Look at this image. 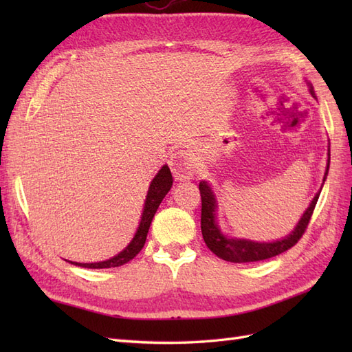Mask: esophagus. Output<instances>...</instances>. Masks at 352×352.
<instances>
[{"mask_svg": "<svg viewBox=\"0 0 352 352\" xmlns=\"http://www.w3.org/2000/svg\"><path fill=\"white\" fill-rule=\"evenodd\" d=\"M169 163H170L172 174H174L177 182L189 180V178L193 175V172H195L192 154L188 151H183V149L177 151L175 154H172Z\"/></svg>", "mask_w": 352, "mask_h": 352, "instance_id": "obj_1", "label": "esophagus"}]
</instances>
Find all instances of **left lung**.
Instances as JSON below:
<instances>
[{"label":"left lung","mask_w":352,"mask_h":352,"mask_svg":"<svg viewBox=\"0 0 352 352\" xmlns=\"http://www.w3.org/2000/svg\"><path fill=\"white\" fill-rule=\"evenodd\" d=\"M309 86V91L313 98H316L313 86L305 80ZM328 169H330V148H328V163L324 175V182L327 180ZM324 186V183H322ZM320 186L319 192L311 199L310 206L305 208L301 219L298 221L296 227L292 230V233L286 237L278 239V241L272 242H257L251 241V239H237L230 237L222 233L221 227L218 226V201L212 189V186L207 182H199V192H201V231H203L204 242L213 254H216L219 258L231 261V263H250V261H260L278 256V254L287 251L292 248L301 236L304 234L305 228L309 226V221L315 210V206L318 203V198L322 190Z\"/></svg>","instance_id":"8db88e82"}]
</instances>
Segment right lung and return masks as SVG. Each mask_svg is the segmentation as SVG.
Masks as SVG:
<instances>
[{"label":"right lung","mask_w":352,"mask_h":352,"mask_svg":"<svg viewBox=\"0 0 352 352\" xmlns=\"http://www.w3.org/2000/svg\"><path fill=\"white\" fill-rule=\"evenodd\" d=\"M172 174L168 168V164H163L162 169L157 172V175L153 178L151 184L148 188V193L145 198V204H144V210H142L140 216V222L139 227L136 230V234L133 236L131 242L125 246V248L118 252L116 256H113L109 260L104 261H95V263H77V261H69L71 265L81 266V267H89V269H104V267H118L122 266L125 263H129L130 260L138 256L140 250L144 248L146 236H148V230L149 226H151V221L154 218V214L159 208L160 203L163 198L166 197V193L172 188Z\"/></svg>","instance_id":"add662e5"}]
</instances>
